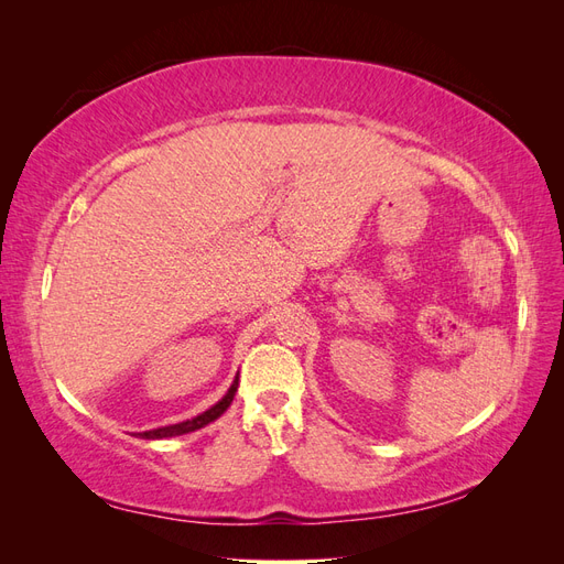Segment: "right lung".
I'll list each match as a JSON object with an SVG mask.
<instances>
[{
  "label": "right lung",
  "instance_id": "right-lung-1",
  "mask_svg": "<svg viewBox=\"0 0 564 564\" xmlns=\"http://www.w3.org/2000/svg\"><path fill=\"white\" fill-rule=\"evenodd\" d=\"M237 386H240V377H235V381L230 383L228 392L224 398H220L214 406H209L207 412H202L193 419L187 421H181V423H172V425H162V429H152V431H145V433H133L135 437H143V440H164V437H176V435H185V433H193V431H199L204 429V425H209L212 421H216L220 414L226 412V409L230 406L235 392H237Z\"/></svg>",
  "mask_w": 564,
  "mask_h": 564
}]
</instances>
